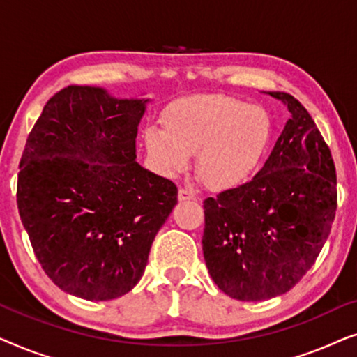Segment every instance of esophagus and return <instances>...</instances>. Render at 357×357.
<instances>
[{
  "label": "esophagus",
  "instance_id": "34e87169",
  "mask_svg": "<svg viewBox=\"0 0 357 357\" xmlns=\"http://www.w3.org/2000/svg\"><path fill=\"white\" fill-rule=\"evenodd\" d=\"M178 199H180V202H195L197 197H195V195L190 192V190L182 188V190H178Z\"/></svg>",
  "mask_w": 357,
  "mask_h": 357
}]
</instances>
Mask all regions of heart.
Masks as SVG:
<instances>
[{
    "instance_id": "1",
    "label": "heart",
    "mask_w": 357,
    "mask_h": 357,
    "mask_svg": "<svg viewBox=\"0 0 357 357\" xmlns=\"http://www.w3.org/2000/svg\"><path fill=\"white\" fill-rule=\"evenodd\" d=\"M165 131L151 126L146 149L165 177L185 172L197 153V172L214 190H229L255 172L271 139L265 109L224 94H203L169 105Z\"/></svg>"
}]
</instances>
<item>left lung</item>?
<instances>
[{
    "label": "left lung",
    "mask_w": 357,
    "mask_h": 357,
    "mask_svg": "<svg viewBox=\"0 0 357 357\" xmlns=\"http://www.w3.org/2000/svg\"><path fill=\"white\" fill-rule=\"evenodd\" d=\"M291 112L250 182L206 198L203 255L219 289L257 302L292 289L328 238L336 211L330 148L302 104L266 92Z\"/></svg>",
    "instance_id": "obj_1"
}]
</instances>
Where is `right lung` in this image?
I'll return each instance as SVG.
<instances>
[{"instance_id": "1", "label": "right lung", "mask_w": 357, "mask_h": 357, "mask_svg": "<svg viewBox=\"0 0 357 357\" xmlns=\"http://www.w3.org/2000/svg\"><path fill=\"white\" fill-rule=\"evenodd\" d=\"M149 99L68 86L33 125L17 208L47 276L68 294L110 301L138 284L177 187L136 162Z\"/></svg>"}]
</instances>
